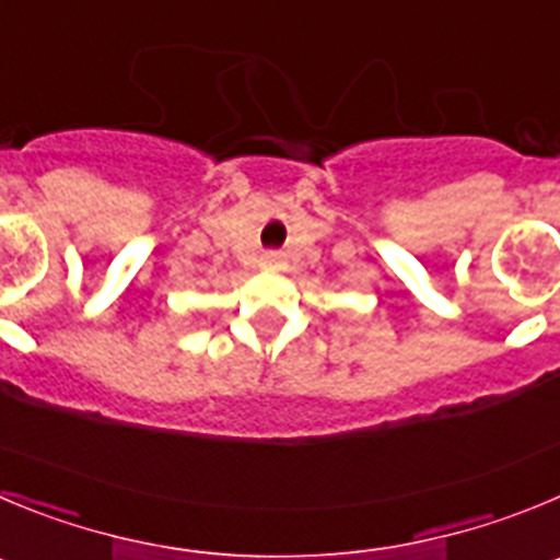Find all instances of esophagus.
Wrapping results in <instances>:
<instances>
[{
    "label": "esophagus",
    "instance_id": "34e87169",
    "mask_svg": "<svg viewBox=\"0 0 560 560\" xmlns=\"http://www.w3.org/2000/svg\"><path fill=\"white\" fill-rule=\"evenodd\" d=\"M264 266H269V269H280V266H283V253H277V249H266Z\"/></svg>",
    "mask_w": 560,
    "mask_h": 560
}]
</instances>
